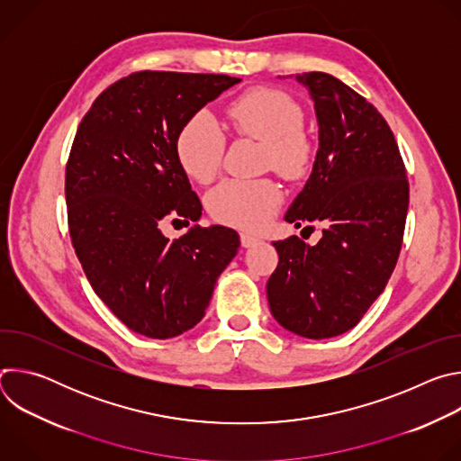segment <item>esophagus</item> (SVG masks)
Instances as JSON below:
<instances>
[{
	"label": "esophagus",
	"mask_w": 461,
	"mask_h": 461,
	"mask_svg": "<svg viewBox=\"0 0 461 461\" xmlns=\"http://www.w3.org/2000/svg\"><path fill=\"white\" fill-rule=\"evenodd\" d=\"M258 242H260L258 237H253V235H248V233H240V244L244 248H251V246H255Z\"/></svg>",
	"instance_id": "34e87169"
}]
</instances>
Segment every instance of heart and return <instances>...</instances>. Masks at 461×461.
<instances>
[{"label": "heart", "mask_w": 461, "mask_h": 461, "mask_svg": "<svg viewBox=\"0 0 461 461\" xmlns=\"http://www.w3.org/2000/svg\"><path fill=\"white\" fill-rule=\"evenodd\" d=\"M228 120L240 135L265 142L267 164L285 176H299L312 158V146L303 133L304 114L288 95L257 87L235 98L226 109ZM175 155L182 171L208 184L221 169L224 135L215 118L199 111L189 116L176 135ZM283 201L272 180H224L208 194L210 213L230 226L258 230L265 226Z\"/></svg>", "instance_id": "b5f03b06"}]
</instances>
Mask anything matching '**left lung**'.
<instances>
[{"instance_id": "8db88e82", "label": "left lung", "mask_w": 461, "mask_h": 461, "mask_svg": "<svg viewBox=\"0 0 461 461\" xmlns=\"http://www.w3.org/2000/svg\"><path fill=\"white\" fill-rule=\"evenodd\" d=\"M295 82L313 102L319 148L285 221L326 228L315 246L295 235L274 242L279 265L267 294L288 332L328 339L354 328L384 290L402 249L409 180L372 104L326 73L295 75Z\"/></svg>"}]
</instances>
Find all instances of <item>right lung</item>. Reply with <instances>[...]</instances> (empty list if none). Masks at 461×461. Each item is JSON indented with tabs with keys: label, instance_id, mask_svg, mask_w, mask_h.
<instances>
[{
	"label": "right lung",
	"instance_id": "add662e5",
	"mask_svg": "<svg viewBox=\"0 0 461 461\" xmlns=\"http://www.w3.org/2000/svg\"><path fill=\"white\" fill-rule=\"evenodd\" d=\"M226 75L142 71L107 87L84 116L65 169L75 251L95 294L129 328L169 339L199 322L240 246L226 226H191L203 204L178 166L182 123L237 86Z\"/></svg>",
	"mask_w": 461,
	"mask_h": 461
}]
</instances>
